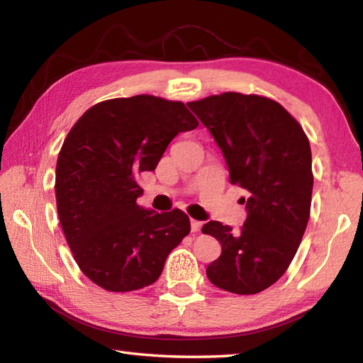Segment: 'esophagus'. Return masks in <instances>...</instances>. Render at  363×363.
<instances>
[{
  "label": "esophagus",
  "mask_w": 363,
  "mask_h": 363,
  "mask_svg": "<svg viewBox=\"0 0 363 363\" xmlns=\"http://www.w3.org/2000/svg\"><path fill=\"white\" fill-rule=\"evenodd\" d=\"M190 225H191V233H198V230L201 229L203 223H201V221H198V220H191V221H190Z\"/></svg>",
  "instance_id": "34e87169"
}]
</instances>
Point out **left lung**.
<instances>
[{"label":"left lung","instance_id":"obj_1","mask_svg":"<svg viewBox=\"0 0 363 363\" xmlns=\"http://www.w3.org/2000/svg\"><path fill=\"white\" fill-rule=\"evenodd\" d=\"M225 156L229 179L248 191L240 233L209 221L221 254L206 268L209 281L237 295L273 285L303 240L312 201V152L299 123L264 96L228 91L187 104Z\"/></svg>","mask_w":363,"mask_h":363}]
</instances>
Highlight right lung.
<instances>
[{
  "mask_svg": "<svg viewBox=\"0 0 363 363\" xmlns=\"http://www.w3.org/2000/svg\"><path fill=\"white\" fill-rule=\"evenodd\" d=\"M198 126L179 101L151 95L98 103L68 133L56 167L60 226L76 264L109 291L159 279L173 248L190 233L179 209H143L137 176L154 172L169 142Z\"/></svg>",
  "mask_w": 363,
  "mask_h": 363,
  "instance_id": "obj_1",
  "label": "right lung"
}]
</instances>
